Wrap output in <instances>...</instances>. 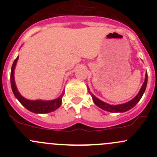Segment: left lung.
<instances>
[{
    "mask_svg": "<svg viewBox=\"0 0 157 157\" xmlns=\"http://www.w3.org/2000/svg\"><path fill=\"white\" fill-rule=\"evenodd\" d=\"M147 73L146 74V75H145L144 82L143 85H142L138 94H137L134 99H131V101L126 102V103L121 104V105H109L108 103H105V102L101 101L100 99L96 98V96H93V94H91V96H92V98H93V102H94V103L96 104L98 107L103 109V110L108 111V112H127L128 110H130V109H132L133 107H134L136 105H137V103L140 101V99H141L142 96H143V94L144 93L145 90H146V87H147Z\"/></svg>",
    "mask_w": 157,
    "mask_h": 157,
    "instance_id": "left-lung-1",
    "label": "left lung"
}]
</instances>
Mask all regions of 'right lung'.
Segmentation results:
<instances>
[{"instance_id":"1","label":"right lung","mask_w":157,"mask_h":157,"mask_svg":"<svg viewBox=\"0 0 157 157\" xmlns=\"http://www.w3.org/2000/svg\"><path fill=\"white\" fill-rule=\"evenodd\" d=\"M19 56L14 60L13 63L12 67H11V72H10V83H11V88H12L13 93L14 96L19 100V102L23 105L26 109L34 113H48V112H52L53 111L56 110L60 107L61 105V100H62L63 94L61 95L57 99H54V100L50 101H44V100H29V99H25L24 97L20 94V93L17 90V86L15 84V80H14V69H15L16 64H17V60H18Z\"/></svg>"}]
</instances>
